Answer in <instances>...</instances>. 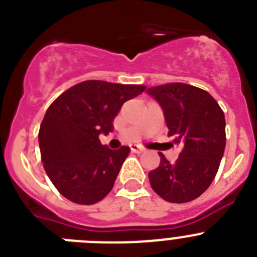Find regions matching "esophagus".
Here are the masks:
<instances>
[{
	"mask_svg": "<svg viewBox=\"0 0 257 257\" xmlns=\"http://www.w3.org/2000/svg\"><path fill=\"white\" fill-rule=\"evenodd\" d=\"M130 149L131 152H134V153H143L144 152V149L142 148V147H139V145H130Z\"/></svg>",
	"mask_w": 257,
	"mask_h": 257,
	"instance_id": "obj_1",
	"label": "esophagus"
}]
</instances>
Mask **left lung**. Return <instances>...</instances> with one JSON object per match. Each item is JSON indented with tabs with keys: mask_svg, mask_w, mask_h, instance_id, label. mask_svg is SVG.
Returning a JSON list of instances; mask_svg holds the SVG:
<instances>
[{
	"mask_svg": "<svg viewBox=\"0 0 257 257\" xmlns=\"http://www.w3.org/2000/svg\"><path fill=\"white\" fill-rule=\"evenodd\" d=\"M163 109L169 136L181 144L180 154L170 163L162 153L149 172L152 189L165 201L185 203L198 198L211 185L225 149V117L207 91L175 82L148 88Z\"/></svg>",
	"mask_w": 257,
	"mask_h": 257,
	"instance_id": "obj_1",
	"label": "left lung"
}]
</instances>
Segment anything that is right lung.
I'll return each mask as SVG.
<instances>
[{
  "instance_id": "obj_1",
  "label": "right lung",
  "mask_w": 257,
  "mask_h": 257,
  "mask_svg": "<svg viewBox=\"0 0 257 257\" xmlns=\"http://www.w3.org/2000/svg\"><path fill=\"white\" fill-rule=\"evenodd\" d=\"M145 88L90 79L52 101L38 143L45 171L61 196L78 205H94L112 190L130 148L109 149L99 135L113 131V119L124 101Z\"/></svg>"
}]
</instances>
